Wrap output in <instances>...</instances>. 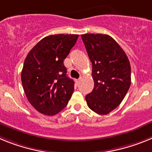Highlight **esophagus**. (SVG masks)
I'll return each mask as SVG.
<instances>
[{
    "mask_svg": "<svg viewBox=\"0 0 152 152\" xmlns=\"http://www.w3.org/2000/svg\"><path fill=\"white\" fill-rule=\"evenodd\" d=\"M81 80H82V78H81V77L79 78V79H78V80H76V83H77V84H80V81H81Z\"/></svg>",
    "mask_w": 152,
    "mask_h": 152,
    "instance_id": "34e87169",
    "label": "esophagus"
}]
</instances>
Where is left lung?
<instances>
[{"label":"left lung","instance_id":"obj_1","mask_svg":"<svg viewBox=\"0 0 152 152\" xmlns=\"http://www.w3.org/2000/svg\"><path fill=\"white\" fill-rule=\"evenodd\" d=\"M92 64L94 88L86 96L90 109L107 115L118 106L131 85L129 58L118 43L107 34L81 35Z\"/></svg>","mask_w":152,"mask_h":152}]
</instances>
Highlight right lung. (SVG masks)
Segmentation results:
<instances>
[{
    "label": "right lung",
    "mask_w": 152,
    "mask_h": 152,
    "mask_svg": "<svg viewBox=\"0 0 152 152\" xmlns=\"http://www.w3.org/2000/svg\"><path fill=\"white\" fill-rule=\"evenodd\" d=\"M78 37L77 34L46 37L25 59L21 72L23 90L29 102L42 114H57L70 99L74 82L67 76L63 61Z\"/></svg>",
    "instance_id": "1"
}]
</instances>
